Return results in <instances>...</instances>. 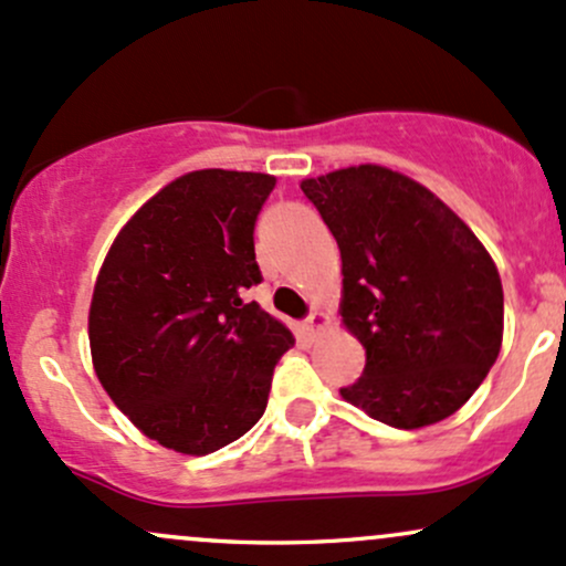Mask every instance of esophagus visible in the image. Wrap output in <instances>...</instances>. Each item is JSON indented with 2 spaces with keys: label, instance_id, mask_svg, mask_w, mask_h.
<instances>
[{
  "label": "esophagus",
  "instance_id": "1",
  "mask_svg": "<svg viewBox=\"0 0 566 566\" xmlns=\"http://www.w3.org/2000/svg\"><path fill=\"white\" fill-rule=\"evenodd\" d=\"M305 329H307L310 337H315V334L326 332V329H329V315H324V313H313V315H310V318H307Z\"/></svg>",
  "mask_w": 566,
  "mask_h": 566
}]
</instances>
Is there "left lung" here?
<instances>
[{
    "instance_id": "obj_1",
    "label": "left lung",
    "mask_w": 566,
    "mask_h": 566,
    "mask_svg": "<svg viewBox=\"0 0 566 566\" xmlns=\"http://www.w3.org/2000/svg\"><path fill=\"white\" fill-rule=\"evenodd\" d=\"M343 259V326L367 364L339 397L421 429L453 416L494 367L504 296L494 259L427 186L380 164L300 184Z\"/></svg>"
}]
</instances>
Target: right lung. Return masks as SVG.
Segmentation results:
<instances>
[{
    "label": "right lung",
    "mask_w": 566,
    "mask_h": 566,
    "mask_svg": "<svg viewBox=\"0 0 566 566\" xmlns=\"http://www.w3.org/2000/svg\"><path fill=\"white\" fill-rule=\"evenodd\" d=\"M264 172L193 169L115 234L88 310L94 373L148 440L208 455L264 416L294 334L256 302V216Z\"/></svg>",
    "instance_id": "add662e5"
}]
</instances>
